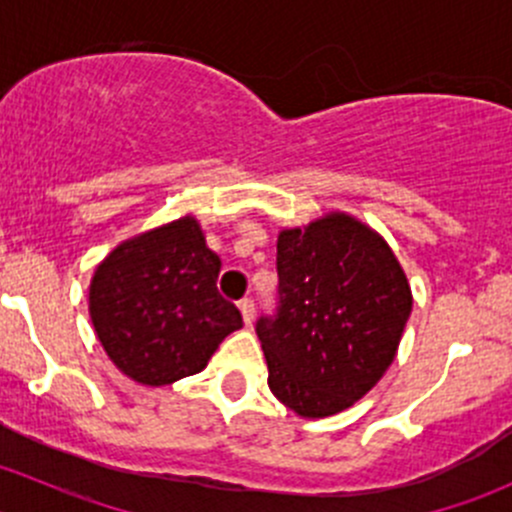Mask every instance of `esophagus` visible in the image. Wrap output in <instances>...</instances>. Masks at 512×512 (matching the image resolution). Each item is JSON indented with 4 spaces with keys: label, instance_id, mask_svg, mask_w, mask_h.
<instances>
[{
    "label": "esophagus",
    "instance_id": "34e87169",
    "mask_svg": "<svg viewBox=\"0 0 512 512\" xmlns=\"http://www.w3.org/2000/svg\"><path fill=\"white\" fill-rule=\"evenodd\" d=\"M237 307H240V312H242V322L252 324V319H255V299H250V297L242 299Z\"/></svg>",
    "mask_w": 512,
    "mask_h": 512
}]
</instances>
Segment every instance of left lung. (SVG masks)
<instances>
[{
    "label": "left lung",
    "mask_w": 512,
    "mask_h": 512,
    "mask_svg": "<svg viewBox=\"0 0 512 512\" xmlns=\"http://www.w3.org/2000/svg\"><path fill=\"white\" fill-rule=\"evenodd\" d=\"M277 302L255 332L270 391L299 416L349 409L381 379L411 314L394 252L369 227L327 215L277 240Z\"/></svg>",
    "instance_id": "left-lung-1"
}]
</instances>
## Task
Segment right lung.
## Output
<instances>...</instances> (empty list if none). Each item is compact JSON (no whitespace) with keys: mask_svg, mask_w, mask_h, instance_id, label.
I'll use <instances>...</instances> for the list:
<instances>
[{"mask_svg":"<svg viewBox=\"0 0 512 512\" xmlns=\"http://www.w3.org/2000/svg\"><path fill=\"white\" fill-rule=\"evenodd\" d=\"M220 257L193 218L118 245L91 282V319L113 364L138 384L198 374L240 309L218 292Z\"/></svg>","mask_w":512,"mask_h":512,"instance_id":"obj_1","label":"right lung"}]
</instances>
